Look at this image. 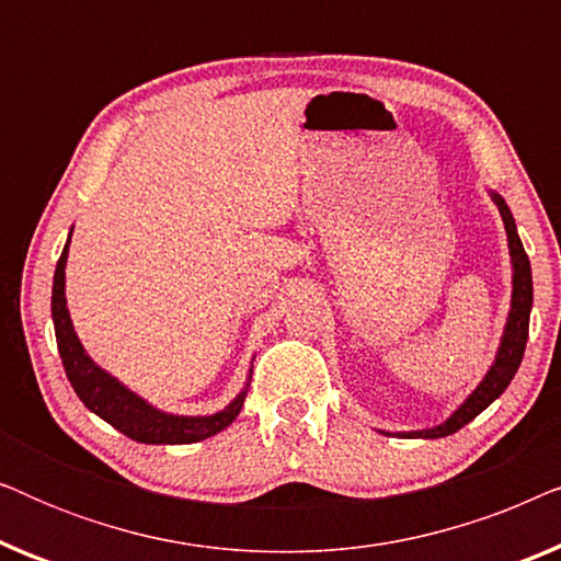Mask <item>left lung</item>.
Returning <instances> with one entry per match:
<instances>
[{"mask_svg": "<svg viewBox=\"0 0 561 561\" xmlns=\"http://www.w3.org/2000/svg\"><path fill=\"white\" fill-rule=\"evenodd\" d=\"M493 202L503 217L505 232H508V248H511V257H513V301H511V313H508V327H505L495 365L490 367V373L485 375V380L480 382L478 390H474V393L467 398V401L459 405L455 413H451V419L444 421L442 426L426 428V432H411L409 436H421V439H439V436H449V434L459 432V428L470 424L478 413L485 411L488 405L511 386L513 375H516L520 359H524L526 340H528V317H531V304H534L531 263H528L524 244H520V237L516 232V221H513L511 209L505 206V202L497 194H493Z\"/></svg>", "mask_w": 561, "mask_h": 561, "instance_id": "8db88e82", "label": "left lung"}]
</instances>
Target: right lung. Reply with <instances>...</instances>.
I'll list each match as a JSON object with an SVG mask.
<instances>
[{"instance_id": "right-lung-1", "label": "right lung", "mask_w": 561, "mask_h": 561, "mask_svg": "<svg viewBox=\"0 0 561 561\" xmlns=\"http://www.w3.org/2000/svg\"><path fill=\"white\" fill-rule=\"evenodd\" d=\"M71 240V237H68ZM66 255L68 242L64 252H60L56 265V278H53V324H56V342L60 359H64V370L71 380L76 396L81 398L89 411H94L99 419L112 424L117 432H122L129 439L142 444H191L202 442L206 436H214L221 428L232 424L237 413L242 411L244 396H237L225 411L214 413V416H198V419H183V416H168L160 413L129 393L125 386L110 378L104 370L91 363L87 352H83L79 336H76L71 327V317L66 309Z\"/></svg>"}]
</instances>
